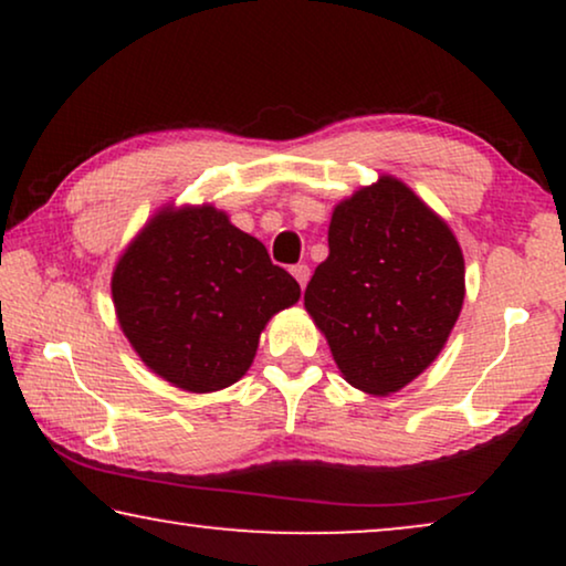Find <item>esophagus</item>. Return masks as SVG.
<instances>
[{
	"label": "esophagus",
	"instance_id": "34e87169",
	"mask_svg": "<svg viewBox=\"0 0 566 566\" xmlns=\"http://www.w3.org/2000/svg\"><path fill=\"white\" fill-rule=\"evenodd\" d=\"M291 273L298 281L301 289H306V283H308V265H293Z\"/></svg>",
	"mask_w": 566,
	"mask_h": 566
}]
</instances>
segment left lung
Segmentation results:
<instances>
[{
    "mask_svg": "<svg viewBox=\"0 0 566 566\" xmlns=\"http://www.w3.org/2000/svg\"><path fill=\"white\" fill-rule=\"evenodd\" d=\"M304 306L355 389L389 397L443 350L467 281L451 227L397 177L339 200Z\"/></svg>",
    "mask_w": 566,
    "mask_h": 566,
    "instance_id": "1",
    "label": "left lung"
}]
</instances>
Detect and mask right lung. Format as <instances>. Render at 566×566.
Returning a JSON list of instances; mask_svg holds the SVG:
<instances>
[{"instance_id":"right-lung-1","label":"right lung","mask_w":566,"mask_h":566,"mask_svg":"<svg viewBox=\"0 0 566 566\" xmlns=\"http://www.w3.org/2000/svg\"><path fill=\"white\" fill-rule=\"evenodd\" d=\"M113 306L144 366L177 389L237 384L260 335L301 289L211 203H167L144 223L113 270Z\"/></svg>"}]
</instances>
